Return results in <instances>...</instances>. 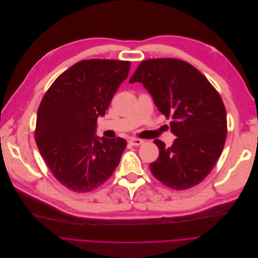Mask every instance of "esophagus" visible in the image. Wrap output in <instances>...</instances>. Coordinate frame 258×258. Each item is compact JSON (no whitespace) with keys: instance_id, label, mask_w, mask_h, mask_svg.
Masks as SVG:
<instances>
[{"instance_id":"34e87169","label":"esophagus","mask_w":258,"mask_h":258,"mask_svg":"<svg viewBox=\"0 0 258 258\" xmlns=\"http://www.w3.org/2000/svg\"><path fill=\"white\" fill-rule=\"evenodd\" d=\"M129 143H130L131 145H134V146H139V145L143 144V143H144V141H143V140H141V139L130 138V140H129Z\"/></svg>"}]
</instances>
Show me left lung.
<instances>
[{"label": "left lung", "mask_w": 258, "mask_h": 258, "mask_svg": "<svg viewBox=\"0 0 258 258\" xmlns=\"http://www.w3.org/2000/svg\"><path fill=\"white\" fill-rule=\"evenodd\" d=\"M129 83H142L158 111L172 118L173 144L167 147L154 140L159 157L150 163L153 175L177 190L199 184L226 141L227 118L220 95L196 68L178 59L145 60Z\"/></svg>", "instance_id": "1"}]
</instances>
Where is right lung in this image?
Listing matches in <instances>:
<instances>
[{
	"label": "right lung",
	"instance_id": "1",
	"mask_svg": "<svg viewBox=\"0 0 258 258\" xmlns=\"http://www.w3.org/2000/svg\"><path fill=\"white\" fill-rule=\"evenodd\" d=\"M129 61L77 62L53 82L37 111L35 141L46 165L69 189L87 192L103 184L118 166L127 142L96 136Z\"/></svg>",
	"mask_w": 258,
	"mask_h": 258
}]
</instances>
